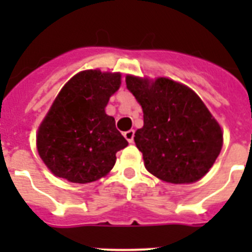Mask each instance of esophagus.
<instances>
[{
	"label": "esophagus",
	"instance_id": "obj_1",
	"mask_svg": "<svg viewBox=\"0 0 252 252\" xmlns=\"http://www.w3.org/2000/svg\"><path fill=\"white\" fill-rule=\"evenodd\" d=\"M124 136H125V139L127 140V141L131 144V142L133 141V136H135V131H133V130L126 131V132H124Z\"/></svg>",
	"mask_w": 252,
	"mask_h": 252
}]
</instances>
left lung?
Instances as JSON below:
<instances>
[{
    "label": "left lung",
    "instance_id": "1",
    "mask_svg": "<svg viewBox=\"0 0 252 252\" xmlns=\"http://www.w3.org/2000/svg\"><path fill=\"white\" fill-rule=\"evenodd\" d=\"M127 90L142 107L144 126L135 132L145 168L168 183H193L221 153L218 122L190 88L168 79L127 75Z\"/></svg>",
    "mask_w": 252,
    "mask_h": 252
}]
</instances>
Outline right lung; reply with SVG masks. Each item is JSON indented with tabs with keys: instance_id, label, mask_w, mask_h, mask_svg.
I'll list each match as a JSON object with an SVG mask.
<instances>
[{
	"instance_id": "obj_1",
	"label": "right lung",
	"mask_w": 252,
	"mask_h": 252,
	"mask_svg": "<svg viewBox=\"0 0 252 252\" xmlns=\"http://www.w3.org/2000/svg\"><path fill=\"white\" fill-rule=\"evenodd\" d=\"M121 74L84 70L62 88L40 125V158L54 175L91 183L113 168L116 153L128 145L104 107L120 88Z\"/></svg>"
}]
</instances>
